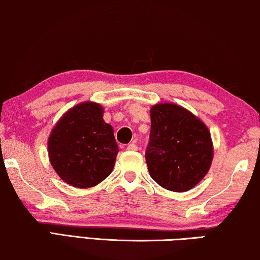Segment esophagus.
<instances>
[{"instance_id": "esophagus-1", "label": "esophagus", "mask_w": 260, "mask_h": 260, "mask_svg": "<svg viewBox=\"0 0 260 260\" xmlns=\"http://www.w3.org/2000/svg\"><path fill=\"white\" fill-rule=\"evenodd\" d=\"M126 150H127V151H137V150H138V146L136 145V144L131 143V144H129V145L126 146Z\"/></svg>"}]
</instances>
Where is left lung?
Instances as JSON below:
<instances>
[{
    "instance_id": "1",
    "label": "left lung",
    "mask_w": 260,
    "mask_h": 260,
    "mask_svg": "<svg viewBox=\"0 0 260 260\" xmlns=\"http://www.w3.org/2000/svg\"><path fill=\"white\" fill-rule=\"evenodd\" d=\"M145 159L151 177L162 188L184 192L206 175L213 159L211 135L204 123L174 104L151 108Z\"/></svg>"
}]
</instances>
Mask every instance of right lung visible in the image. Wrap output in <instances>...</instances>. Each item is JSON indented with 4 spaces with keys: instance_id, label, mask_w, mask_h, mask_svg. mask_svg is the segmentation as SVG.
<instances>
[{
    "instance_id": "right-lung-1",
    "label": "right lung",
    "mask_w": 260,
    "mask_h": 260,
    "mask_svg": "<svg viewBox=\"0 0 260 260\" xmlns=\"http://www.w3.org/2000/svg\"><path fill=\"white\" fill-rule=\"evenodd\" d=\"M102 114L100 105L83 102L71 108L49 136L50 164L63 181L76 188L99 184L114 168L118 146Z\"/></svg>"
}]
</instances>
